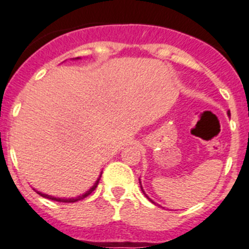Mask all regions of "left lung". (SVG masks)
<instances>
[{"label": "left lung", "mask_w": 249, "mask_h": 249, "mask_svg": "<svg viewBox=\"0 0 249 249\" xmlns=\"http://www.w3.org/2000/svg\"><path fill=\"white\" fill-rule=\"evenodd\" d=\"M228 115H230V111H228ZM139 182H140V187H141V191H142V192H144V195H145V196H146L147 197V200H149V201H151V202L152 203H155V202H154V201H152L151 200V198H150V197L149 196H147V195L146 194H145V191H144V189H142V186H141V181H140V178H139Z\"/></svg>", "instance_id": "8db88e82"}]
</instances>
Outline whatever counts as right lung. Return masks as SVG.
I'll return each mask as SVG.
<instances>
[{"instance_id":"obj_1","label":"right lung","mask_w":249,"mask_h":249,"mask_svg":"<svg viewBox=\"0 0 249 249\" xmlns=\"http://www.w3.org/2000/svg\"><path fill=\"white\" fill-rule=\"evenodd\" d=\"M75 59H80V58L78 57V58H75ZM100 178H102V172H100L99 178H98V180L95 181V183H94V185L91 186L90 189H89L88 191L86 192V194L80 195V196H78V197H74V198H73V197H71V198H60V197L49 196V195H47V194H42V192H39V191H37V194H38V195H41L42 197H46V198H49V200L58 201V202H77V201H80V200H83V198H86L87 196H89V195H90L91 192L94 191V190L97 189V186H98V183H99V180H100Z\"/></svg>"}]
</instances>
